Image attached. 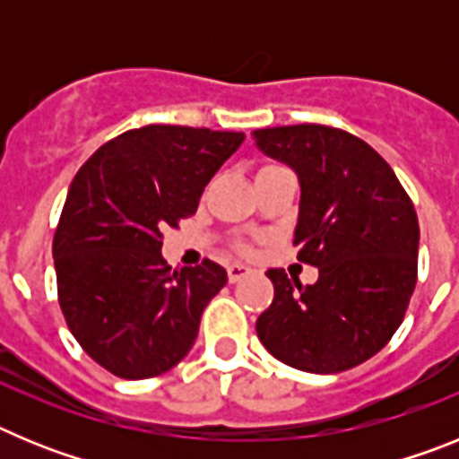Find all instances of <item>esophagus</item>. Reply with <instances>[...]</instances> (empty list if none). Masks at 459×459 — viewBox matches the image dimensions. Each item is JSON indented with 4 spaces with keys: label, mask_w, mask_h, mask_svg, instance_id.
<instances>
[{
    "label": "esophagus",
    "mask_w": 459,
    "mask_h": 459,
    "mask_svg": "<svg viewBox=\"0 0 459 459\" xmlns=\"http://www.w3.org/2000/svg\"><path fill=\"white\" fill-rule=\"evenodd\" d=\"M248 273H253V269L246 264H230L227 266V278H230V282H238L241 278H246Z\"/></svg>",
    "instance_id": "1"
}]
</instances>
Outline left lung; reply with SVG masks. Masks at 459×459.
<instances>
[{
	"instance_id": "obj_1",
	"label": "left lung",
	"mask_w": 459,
	"mask_h": 459,
	"mask_svg": "<svg viewBox=\"0 0 459 459\" xmlns=\"http://www.w3.org/2000/svg\"><path fill=\"white\" fill-rule=\"evenodd\" d=\"M259 152L290 165L301 202L299 259L317 266L303 287L266 275L273 303L257 335L285 366L333 375L372 359L403 324L419 273V218L391 165L363 140L319 124L255 131Z\"/></svg>"
}]
</instances>
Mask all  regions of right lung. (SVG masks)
Here are the masks:
<instances>
[{
  "label": "right lung",
  "mask_w": 459,
  "mask_h": 459,
  "mask_svg": "<svg viewBox=\"0 0 459 459\" xmlns=\"http://www.w3.org/2000/svg\"><path fill=\"white\" fill-rule=\"evenodd\" d=\"M243 133L142 126L105 142L75 174L52 241L71 333L121 379L174 368L195 344L227 271L204 259L172 271L163 232L193 216L204 186Z\"/></svg>",
  "instance_id": "obj_1"
}]
</instances>
